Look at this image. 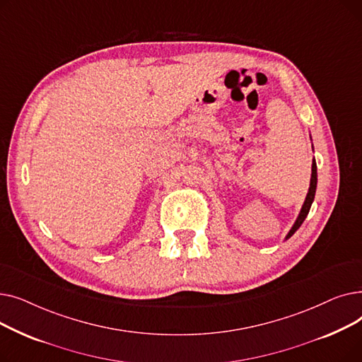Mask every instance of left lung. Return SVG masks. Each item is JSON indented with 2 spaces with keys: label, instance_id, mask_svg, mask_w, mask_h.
Segmentation results:
<instances>
[{
  "label": "left lung",
  "instance_id": "1",
  "mask_svg": "<svg viewBox=\"0 0 362 362\" xmlns=\"http://www.w3.org/2000/svg\"><path fill=\"white\" fill-rule=\"evenodd\" d=\"M315 189H317V164L315 161H313V173H311V183H310V191H308V195L305 198V202H303L302 205V210L299 213V217L296 220V223L293 224V227L291 229V232L288 233L286 239H289L298 229L300 227V224L303 223V220L307 218L308 213H310V208H311V204L314 201V197H315Z\"/></svg>",
  "mask_w": 362,
  "mask_h": 362
}]
</instances>
